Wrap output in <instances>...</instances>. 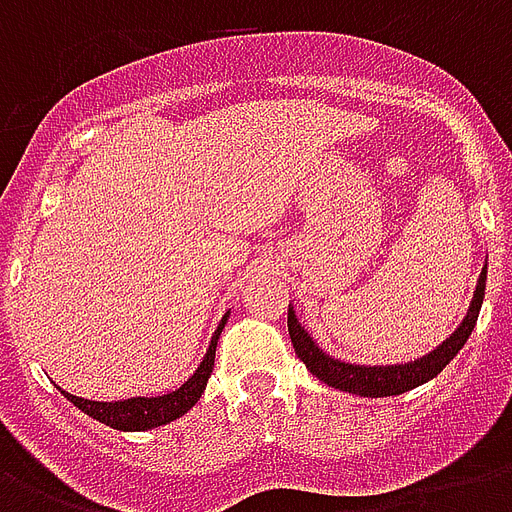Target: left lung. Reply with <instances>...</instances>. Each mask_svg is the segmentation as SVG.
<instances>
[{
    "label": "left lung",
    "mask_w": 512,
    "mask_h": 512,
    "mask_svg": "<svg viewBox=\"0 0 512 512\" xmlns=\"http://www.w3.org/2000/svg\"><path fill=\"white\" fill-rule=\"evenodd\" d=\"M484 289L486 265L481 268V276H478L473 297H470L468 311H465L462 321L457 324V329L441 345L428 350L425 356L414 358V361H401V364H350V361L329 356L327 350L319 348V342L313 340L311 332L300 324L292 303H289L287 313L289 340H292V348H295L297 358L308 366V372L313 377H319L329 388L364 398L401 396L406 390L420 388L428 380L438 377V374L444 372V366L460 353V348L468 342L470 332L476 327L478 311H481V303H484Z\"/></svg>",
    "instance_id": "left-lung-1"
}]
</instances>
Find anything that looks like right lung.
I'll use <instances>...</instances> for the list:
<instances>
[{
    "label": "right lung",
    "mask_w": 512,
    "mask_h": 512,
    "mask_svg": "<svg viewBox=\"0 0 512 512\" xmlns=\"http://www.w3.org/2000/svg\"><path fill=\"white\" fill-rule=\"evenodd\" d=\"M228 316L231 311L225 313L220 324H217L215 335L209 340V348L201 358V364L196 366V372L188 377V380L180 385L177 390H170L164 396H135V398H122V401H90V398H79L68 390L58 388L63 396L82 409L84 414H90L92 420L103 422L108 428L124 430V433H135V430H151L159 428V425H167L172 420H180L183 414H188L193 409V404L199 401L204 388H207L209 374H212V366H215V350L217 340H220V332L228 324Z\"/></svg>",
    "instance_id": "1"
}]
</instances>
